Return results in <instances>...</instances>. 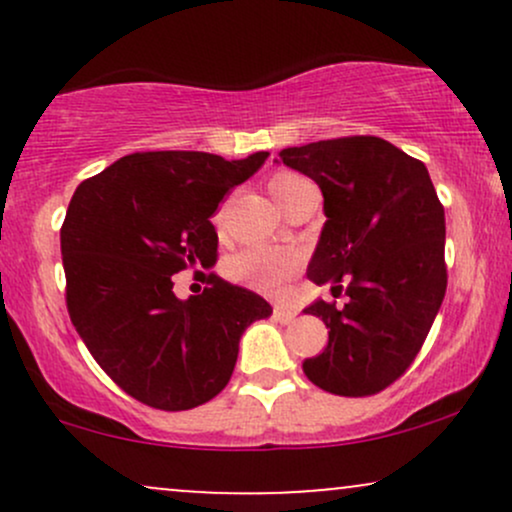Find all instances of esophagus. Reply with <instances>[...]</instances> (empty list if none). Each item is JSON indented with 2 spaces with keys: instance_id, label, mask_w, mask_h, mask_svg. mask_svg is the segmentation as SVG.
I'll return each instance as SVG.
<instances>
[{
  "instance_id": "1",
  "label": "esophagus",
  "mask_w": 512,
  "mask_h": 512,
  "mask_svg": "<svg viewBox=\"0 0 512 512\" xmlns=\"http://www.w3.org/2000/svg\"><path fill=\"white\" fill-rule=\"evenodd\" d=\"M274 317L279 322H284V325H291L296 320V310L286 308V305H274Z\"/></svg>"
}]
</instances>
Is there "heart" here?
I'll list each match as a JSON object with an SVG mask.
<instances>
[{
    "instance_id": "obj_1",
    "label": "heart",
    "mask_w": 512,
    "mask_h": 512,
    "mask_svg": "<svg viewBox=\"0 0 512 512\" xmlns=\"http://www.w3.org/2000/svg\"><path fill=\"white\" fill-rule=\"evenodd\" d=\"M303 175L289 173V170H279L272 178L267 180L269 195L274 197V202H284L286 197H291L298 187L305 185ZM221 219V216H219ZM298 269V255L289 248H250L243 250L240 255L233 257L228 262L226 272L231 279L240 281V284H248L252 289L264 291V293H281L284 291L289 276Z\"/></svg>"
}]
</instances>
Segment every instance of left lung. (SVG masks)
<instances>
[{
  "mask_svg": "<svg viewBox=\"0 0 512 512\" xmlns=\"http://www.w3.org/2000/svg\"><path fill=\"white\" fill-rule=\"evenodd\" d=\"M279 158L325 197L308 279L349 296L344 308L303 310L330 330L303 373L332 395H375L411 366L445 298L443 204L424 163L380 137L291 146Z\"/></svg>",
  "mask_w": 512,
  "mask_h": 512,
  "instance_id": "obj_1",
  "label": "left lung"
}]
</instances>
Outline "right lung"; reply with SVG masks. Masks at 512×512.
Listing matches in <instances>:
<instances>
[{
    "label": "right lung",
    "mask_w": 512,
    "mask_h": 512,
    "mask_svg": "<svg viewBox=\"0 0 512 512\" xmlns=\"http://www.w3.org/2000/svg\"><path fill=\"white\" fill-rule=\"evenodd\" d=\"M267 156L144 151L76 187L60 233L69 317L98 366L149 407L185 411L219 395L243 332L272 315L216 274L199 296L173 293V274L214 267L211 216Z\"/></svg>",
    "instance_id": "obj_1"
}]
</instances>
